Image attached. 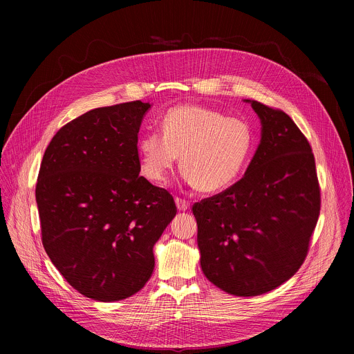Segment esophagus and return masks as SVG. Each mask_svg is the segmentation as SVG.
Listing matches in <instances>:
<instances>
[{"instance_id":"34e87169","label":"esophagus","mask_w":354,"mask_h":354,"mask_svg":"<svg viewBox=\"0 0 354 354\" xmlns=\"http://www.w3.org/2000/svg\"><path fill=\"white\" fill-rule=\"evenodd\" d=\"M175 203H176V207L179 212H186L189 207H190V203L185 198H180V197H176L175 198Z\"/></svg>"}]
</instances>
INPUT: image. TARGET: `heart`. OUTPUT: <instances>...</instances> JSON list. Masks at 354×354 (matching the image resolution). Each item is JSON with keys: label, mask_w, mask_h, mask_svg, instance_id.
<instances>
[{"label": "heart", "mask_w": 354, "mask_h": 354, "mask_svg": "<svg viewBox=\"0 0 354 354\" xmlns=\"http://www.w3.org/2000/svg\"><path fill=\"white\" fill-rule=\"evenodd\" d=\"M161 130L147 131L137 141L144 176L165 183L180 156L185 182L205 193L234 183L254 144L245 120L201 105L171 108L161 120Z\"/></svg>", "instance_id": "heart-1"}]
</instances>
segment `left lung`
Wrapping results in <instances>:
<instances>
[{"mask_svg": "<svg viewBox=\"0 0 354 354\" xmlns=\"http://www.w3.org/2000/svg\"><path fill=\"white\" fill-rule=\"evenodd\" d=\"M262 137L245 175L193 205L205 276L238 297L281 286L301 268L315 230L321 192L311 145L291 118L258 100Z\"/></svg>", "mask_w": 354, "mask_h": 354, "instance_id": "8db88e82", "label": "left lung"}]
</instances>
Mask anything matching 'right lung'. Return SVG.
<instances>
[{"label": "right lung", "mask_w": 354, "mask_h": 354, "mask_svg": "<svg viewBox=\"0 0 354 354\" xmlns=\"http://www.w3.org/2000/svg\"><path fill=\"white\" fill-rule=\"evenodd\" d=\"M141 100L92 109L47 145L36 183L41 242L82 295L120 301L154 270L156 242L176 216L172 194L140 174Z\"/></svg>", "instance_id": "1"}]
</instances>
